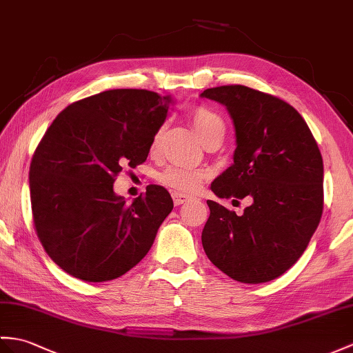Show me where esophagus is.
<instances>
[{
    "instance_id": "obj_1",
    "label": "esophagus",
    "mask_w": 353,
    "mask_h": 353,
    "mask_svg": "<svg viewBox=\"0 0 353 353\" xmlns=\"http://www.w3.org/2000/svg\"><path fill=\"white\" fill-rule=\"evenodd\" d=\"M172 199H174V203L178 206V205H183V203L188 202V201L192 199V197L188 196V194H184V193H178V192H175V193H172Z\"/></svg>"
}]
</instances>
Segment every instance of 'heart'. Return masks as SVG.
<instances>
[{
	"instance_id": "obj_1",
	"label": "heart",
	"mask_w": 353,
	"mask_h": 353,
	"mask_svg": "<svg viewBox=\"0 0 353 353\" xmlns=\"http://www.w3.org/2000/svg\"><path fill=\"white\" fill-rule=\"evenodd\" d=\"M190 119L194 130L201 136L203 143L212 139V137L225 133V123H223V119L216 114V112H212L208 108L205 106L194 108L190 114ZM161 136H163V127H160L157 133L152 137V142H151L152 151L159 150ZM206 176H208V174H206L203 169H196V168L183 166V165H172L161 172L160 181L166 187L174 188V190H176L178 193H194L199 190Z\"/></svg>"
}]
</instances>
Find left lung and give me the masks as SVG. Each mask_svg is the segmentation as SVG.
<instances>
[{
	"label": "left lung",
	"instance_id": "8db88e82",
	"mask_svg": "<svg viewBox=\"0 0 353 353\" xmlns=\"http://www.w3.org/2000/svg\"><path fill=\"white\" fill-rule=\"evenodd\" d=\"M226 106L235 125L234 163L214 179L219 197L252 205L243 216L206 201L202 230L208 259L236 281L280 277L304 253L323 210V161L304 118L289 103L244 85L205 90Z\"/></svg>",
	"mask_w": 353,
	"mask_h": 353
}]
</instances>
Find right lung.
<instances>
[{
	"instance_id": "1",
	"label": "right lung",
	"mask_w": 353,
	"mask_h": 353,
	"mask_svg": "<svg viewBox=\"0 0 353 353\" xmlns=\"http://www.w3.org/2000/svg\"><path fill=\"white\" fill-rule=\"evenodd\" d=\"M172 103L148 90H109L67 106L41 137L30 166L34 228L59 268L91 283L139 263L174 202L151 184L132 203L114 192L123 168L148 157Z\"/></svg>"
}]
</instances>
